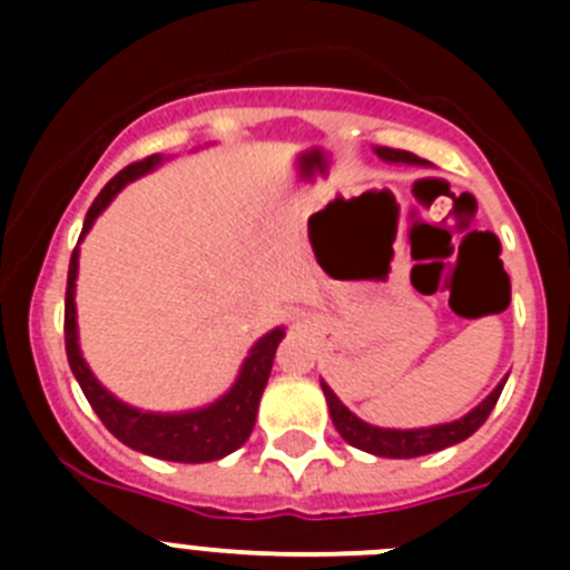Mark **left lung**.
Here are the masks:
<instances>
[{
	"mask_svg": "<svg viewBox=\"0 0 570 570\" xmlns=\"http://www.w3.org/2000/svg\"><path fill=\"white\" fill-rule=\"evenodd\" d=\"M376 156L385 159V163H405V165H425V159H420L411 150H396V148H376ZM502 385L493 387L491 394L480 402V405L468 411L462 420L445 422V425H431V428H407V431H396V428H376L362 422L360 416H354L340 402V396L331 391L325 382H322V391H325V400H328L331 420H334V428L342 434V440L347 445L360 448V451H367L374 456H391V460H411V456H425L434 454V451H442L448 445H456V442L468 440V436L488 420V414L493 411L497 400L502 394Z\"/></svg>",
	"mask_w": 570,
	"mask_h": 570,
	"instance_id": "8db88e82",
	"label": "left lung"
}]
</instances>
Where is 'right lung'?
<instances>
[{"instance_id":"1","label":"right lung","mask_w":570,"mask_h":570,"mask_svg":"<svg viewBox=\"0 0 570 570\" xmlns=\"http://www.w3.org/2000/svg\"><path fill=\"white\" fill-rule=\"evenodd\" d=\"M159 163H163V156L154 154L148 159H142V163H134L119 170L88 208L82 236L88 234L90 225L97 223V216L108 208L110 199L125 185L139 179L148 170H154ZM77 271L79 248H73L68 268V288H65V351H68V365L73 371V376H77L82 394L88 396L90 407L97 411V416L102 420V425L108 428L110 434L119 442H125L128 448H134V451H142V454L156 456V460L170 462L223 460L230 451L245 445V440L254 431L259 396L265 391V385H268L276 345L285 336V328H274L250 347V354L242 362L239 376H236V382L230 385V391L225 396H219V400L205 407H196V411H185V414H150V411L125 405L110 391H105L97 376L90 374L88 362L82 360L77 334V302H73Z\"/></svg>"}]
</instances>
